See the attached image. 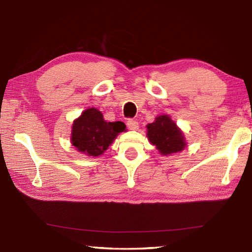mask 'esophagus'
Returning a JSON list of instances; mask_svg holds the SVG:
<instances>
[{
	"instance_id": "1",
	"label": "esophagus",
	"mask_w": 252,
	"mask_h": 252,
	"mask_svg": "<svg viewBox=\"0 0 252 252\" xmlns=\"http://www.w3.org/2000/svg\"><path fill=\"white\" fill-rule=\"evenodd\" d=\"M127 127L131 130H136V129H138V127H139V123L136 120L129 119L127 121Z\"/></svg>"
}]
</instances>
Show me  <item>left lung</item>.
Returning a JSON list of instances; mask_svg holds the SVG:
<instances>
[{
    "instance_id": "1",
    "label": "left lung",
    "mask_w": 252,
    "mask_h": 252,
    "mask_svg": "<svg viewBox=\"0 0 252 252\" xmlns=\"http://www.w3.org/2000/svg\"><path fill=\"white\" fill-rule=\"evenodd\" d=\"M148 138L163 155L180 152L186 148L182 131L169 116L161 115L148 125Z\"/></svg>"
}]
</instances>
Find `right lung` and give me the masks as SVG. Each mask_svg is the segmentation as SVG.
Returning <instances> with one entry per match:
<instances>
[{"label": "right lung", "mask_w": 252, "mask_h": 252, "mask_svg": "<svg viewBox=\"0 0 252 252\" xmlns=\"http://www.w3.org/2000/svg\"><path fill=\"white\" fill-rule=\"evenodd\" d=\"M125 128L122 122H105L102 113L97 109H87L73 123L72 144L86 155L99 156Z\"/></svg>", "instance_id": "obj_1"}]
</instances>
